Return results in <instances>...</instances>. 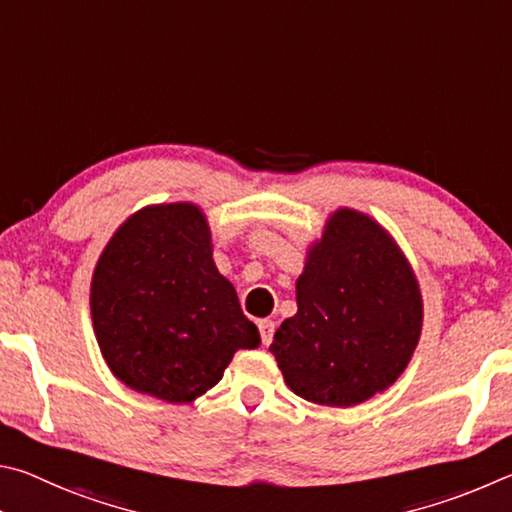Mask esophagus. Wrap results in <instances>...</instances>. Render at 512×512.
<instances>
[{
  "mask_svg": "<svg viewBox=\"0 0 512 512\" xmlns=\"http://www.w3.org/2000/svg\"><path fill=\"white\" fill-rule=\"evenodd\" d=\"M274 328H276V326H274L272 319H261V321H258V333H261L263 346H270V344H272Z\"/></svg>",
  "mask_w": 512,
  "mask_h": 512,
  "instance_id": "34e87169",
  "label": "esophagus"
}]
</instances>
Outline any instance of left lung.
Returning <instances> with one entry per match:
<instances>
[{"instance_id": "8db88e82", "label": "left lung", "mask_w": 512, "mask_h": 512, "mask_svg": "<svg viewBox=\"0 0 512 512\" xmlns=\"http://www.w3.org/2000/svg\"><path fill=\"white\" fill-rule=\"evenodd\" d=\"M299 312L270 351L288 387L317 405L353 407L405 371L423 326L416 276L387 231L342 209L310 249Z\"/></svg>"}]
</instances>
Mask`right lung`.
<instances>
[{
    "mask_svg": "<svg viewBox=\"0 0 512 512\" xmlns=\"http://www.w3.org/2000/svg\"><path fill=\"white\" fill-rule=\"evenodd\" d=\"M92 319L116 378L166 402L202 396L238 348L261 344L215 270L211 233L193 204L148 206L114 233L94 272Z\"/></svg>",
    "mask_w": 512,
    "mask_h": 512,
    "instance_id": "obj_1",
    "label": "right lung"
}]
</instances>
